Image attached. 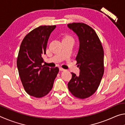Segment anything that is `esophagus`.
Returning <instances> with one entry per match:
<instances>
[{
	"instance_id": "1",
	"label": "esophagus",
	"mask_w": 125,
	"mask_h": 125,
	"mask_svg": "<svg viewBox=\"0 0 125 125\" xmlns=\"http://www.w3.org/2000/svg\"><path fill=\"white\" fill-rule=\"evenodd\" d=\"M60 71H65V69L62 68V67H60Z\"/></svg>"
}]
</instances>
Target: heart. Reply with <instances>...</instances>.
Returning a JSON list of instances; mask_svg holds the SVG:
<instances>
[{"mask_svg":"<svg viewBox=\"0 0 125 125\" xmlns=\"http://www.w3.org/2000/svg\"><path fill=\"white\" fill-rule=\"evenodd\" d=\"M65 38H70V39H72V38H71V37H69V36H68V37H65Z\"/></svg>","mask_w":125,"mask_h":125,"instance_id":"1","label":"heart"}]
</instances>
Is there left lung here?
Listing matches in <instances>:
<instances>
[{
    "mask_svg": "<svg viewBox=\"0 0 125 125\" xmlns=\"http://www.w3.org/2000/svg\"><path fill=\"white\" fill-rule=\"evenodd\" d=\"M78 37L79 48L75 60L79 68V75L71 73L72 78L68 83L74 96L85 99L92 96L100 83L104 72V50L94 30L83 23L67 25Z\"/></svg>",
    "mask_w": 125,
    "mask_h": 125,
    "instance_id": "8db88e82",
    "label": "left lung"
}]
</instances>
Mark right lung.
Segmentation results:
<instances>
[{
	"label": "right lung",
	"instance_id": "add662e5",
	"mask_svg": "<svg viewBox=\"0 0 125 125\" xmlns=\"http://www.w3.org/2000/svg\"><path fill=\"white\" fill-rule=\"evenodd\" d=\"M56 27H38L29 32L21 43L17 59L19 74L25 91L35 98H42L51 90L59 72L58 67L42 65L48 39Z\"/></svg>",
	"mask_w": 125,
	"mask_h": 125
}]
</instances>
